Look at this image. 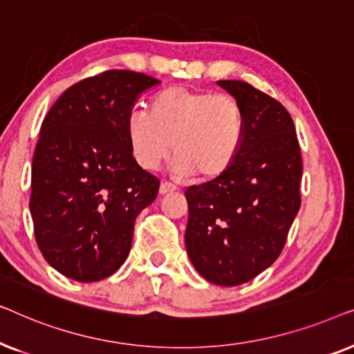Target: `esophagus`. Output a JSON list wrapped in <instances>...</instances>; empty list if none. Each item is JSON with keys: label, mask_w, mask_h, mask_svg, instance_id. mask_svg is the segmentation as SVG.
<instances>
[{"label": "esophagus", "mask_w": 354, "mask_h": 354, "mask_svg": "<svg viewBox=\"0 0 354 354\" xmlns=\"http://www.w3.org/2000/svg\"><path fill=\"white\" fill-rule=\"evenodd\" d=\"M176 190H177V187L171 182L164 180V182H161V185H159V195H167V193H172Z\"/></svg>", "instance_id": "1"}]
</instances>
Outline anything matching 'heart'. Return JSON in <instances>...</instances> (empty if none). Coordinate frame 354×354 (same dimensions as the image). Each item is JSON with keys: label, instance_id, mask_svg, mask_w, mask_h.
Segmentation results:
<instances>
[{"label": "heart", "instance_id": "1", "mask_svg": "<svg viewBox=\"0 0 354 354\" xmlns=\"http://www.w3.org/2000/svg\"><path fill=\"white\" fill-rule=\"evenodd\" d=\"M245 130L243 108L234 96L169 86L149 100L148 115L130 114L127 142L145 171L158 169L174 149L176 174L212 180L234 166Z\"/></svg>", "mask_w": 354, "mask_h": 354}]
</instances>
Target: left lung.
Masks as SVG:
<instances>
[{
    "mask_svg": "<svg viewBox=\"0 0 354 354\" xmlns=\"http://www.w3.org/2000/svg\"><path fill=\"white\" fill-rule=\"evenodd\" d=\"M217 85L243 108L246 130L229 171L185 192V246L207 282H250L282 253L299 211L301 153L292 115L279 101L246 82Z\"/></svg>",
    "mask_w": 354,
    "mask_h": 354,
    "instance_id": "1",
    "label": "left lung"
}]
</instances>
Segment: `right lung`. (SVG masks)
I'll return each instance as SVG.
<instances>
[{
	"instance_id": "right-lung-1",
	"label": "right lung",
	"mask_w": 354,
	"mask_h": 354,
	"mask_svg": "<svg viewBox=\"0 0 354 354\" xmlns=\"http://www.w3.org/2000/svg\"><path fill=\"white\" fill-rule=\"evenodd\" d=\"M161 82L108 71L62 93L43 119L32 161L30 214L48 264L77 282L113 275L127 259L137 216L159 180L135 162L127 119Z\"/></svg>"
}]
</instances>
